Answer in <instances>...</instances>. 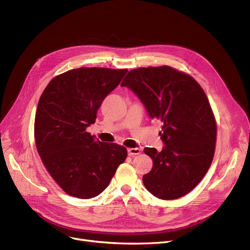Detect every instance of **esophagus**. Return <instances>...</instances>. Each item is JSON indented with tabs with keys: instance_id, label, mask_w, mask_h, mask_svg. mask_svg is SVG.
<instances>
[{
	"instance_id": "esophagus-1",
	"label": "esophagus",
	"mask_w": 250,
	"mask_h": 250,
	"mask_svg": "<svg viewBox=\"0 0 250 250\" xmlns=\"http://www.w3.org/2000/svg\"><path fill=\"white\" fill-rule=\"evenodd\" d=\"M127 153L129 156H135V155H139L141 153V150L139 148H129L127 149Z\"/></svg>"
}]
</instances>
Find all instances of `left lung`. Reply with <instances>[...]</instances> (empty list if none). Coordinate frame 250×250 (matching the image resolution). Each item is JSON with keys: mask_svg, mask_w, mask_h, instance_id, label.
<instances>
[{"mask_svg": "<svg viewBox=\"0 0 250 250\" xmlns=\"http://www.w3.org/2000/svg\"><path fill=\"white\" fill-rule=\"evenodd\" d=\"M133 90L150 116L162 123L161 152L145 148L153 160L143 176L145 188L160 200H175L191 191L212 164L217 123L204 89L187 73L169 65L129 71L122 82Z\"/></svg>", "mask_w": 250, "mask_h": 250, "instance_id": "1", "label": "left lung"}]
</instances>
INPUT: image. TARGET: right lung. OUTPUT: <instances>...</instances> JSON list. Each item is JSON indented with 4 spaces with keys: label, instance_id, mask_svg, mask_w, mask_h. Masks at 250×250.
<instances>
[{
    "label": "right lung",
    "instance_id": "obj_1",
    "mask_svg": "<svg viewBox=\"0 0 250 250\" xmlns=\"http://www.w3.org/2000/svg\"><path fill=\"white\" fill-rule=\"evenodd\" d=\"M126 72L96 67L70 70L52 78L39 98L34 121L37 152L49 175L75 198L100 194L126 159L125 147L102 143L86 130Z\"/></svg>",
    "mask_w": 250,
    "mask_h": 250
}]
</instances>
